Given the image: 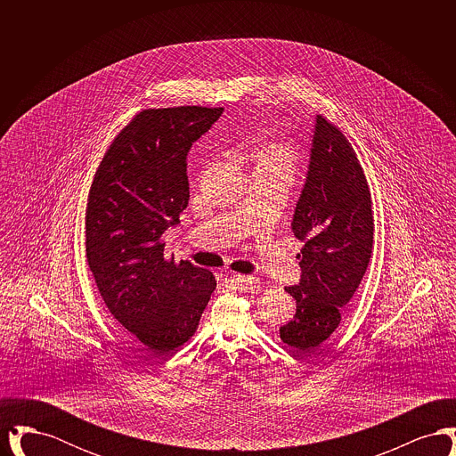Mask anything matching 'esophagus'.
<instances>
[{
  "label": "esophagus",
  "instance_id": "obj_1",
  "mask_svg": "<svg viewBox=\"0 0 456 456\" xmlns=\"http://www.w3.org/2000/svg\"><path fill=\"white\" fill-rule=\"evenodd\" d=\"M229 281L232 283H249V285H258V279L253 275H240V273H231Z\"/></svg>",
  "mask_w": 456,
  "mask_h": 456
}]
</instances>
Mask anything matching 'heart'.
I'll return each instance as SVG.
<instances>
[{"label": "heart", "instance_id": "1", "mask_svg": "<svg viewBox=\"0 0 456 456\" xmlns=\"http://www.w3.org/2000/svg\"><path fill=\"white\" fill-rule=\"evenodd\" d=\"M256 167L281 171L294 177L297 171V155L285 143H270L256 152Z\"/></svg>", "mask_w": 456, "mask_h": 456}]
</instances>
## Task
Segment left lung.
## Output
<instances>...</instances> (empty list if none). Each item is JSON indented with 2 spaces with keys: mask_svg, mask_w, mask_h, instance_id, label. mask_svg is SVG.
I'll return each mask as SVG.
<instances>
[{
  "mask_svg": "<svg viewBox=\"0 0 456 456\" xmlns=\"http://www.w3.org/2000/svg\"><path fill=\"white\" fill-rule=\"evenodd\" d=\"M294 236L304 240L294 318L281 326L283 344L311 354L337 330L368 270L372 210L364 171L342 131L316 116L309 164L292 217Z\"/></svg>",
  "mask_w": 456,
  "mask_h": 456,
  "instance_id": "obj_1",
  "label": "left lung"
}]
</instances>
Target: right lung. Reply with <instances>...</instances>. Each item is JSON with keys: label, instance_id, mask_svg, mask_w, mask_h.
Masks as SVG:
<instances>
[{"label": "right lung", "instance_id": "add662e5", "mask_svg": "<svg viewBox=\"0 0 456 456\" xmlns=\"http://www.w3.org/2000/svg\"><path fill=\"white\" fill-rule=\"evenodd\" d=\"M224 109L140 112L104 155L88 195L87 261L110 314L151 355L195 335L217 282L191 261L164 258L162 234L188 207L186 157Z\"/></svg>", "mask_w": 456, "mask_h": 456}]
</instances>
